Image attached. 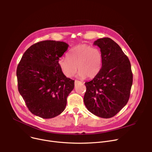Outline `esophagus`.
<instances>
[{
    "label": "esophagus",
    "mask_w": 152,
    "mask_h": 152,
    "mask_svg": "<svg viewBox=\"0 0 152 152\" xmlns=\"http://www.w3.org/2000/svg\"><path fill=\"white\" fill-rule=\"evenodd\" d=\"M81 83V82L77 81V80H75V84H77V83Z\"/></svg>",
    "instance_id": "34e87169"
}]
</instances>
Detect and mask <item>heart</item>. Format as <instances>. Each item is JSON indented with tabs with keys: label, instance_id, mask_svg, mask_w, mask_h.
Segmentation results:
<instances>
[{
	"label": "heart",
	"instance_id": "b5f03b06",
	"mask_svg": "<svg viewBox=\"0 0 152 152\" xmlns=\"http://www.w3.org/2000/svg\"><path fill=\"white\" fill-rule=\"evenodd\" d=\"M102 60V54L98 48L79 44L71 50L67 58H60L58 65L61 73L67 77H73L77 68L79 77L91 78L99 73Z\"/></svg>",
	"mask_w": 152,
	"mask_h": 152
}]
</instances>
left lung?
<instances>
[{
	"mask_svg": "<svg viewBox=\"0 0 152 152\" xmlns=\"http://www.w3.org/2000/svg\"><path fill=\"white\" fill-rule=\"evenodd\" d=\"M102 54L99 73L85 83L84 104L91 113L103 118L114 116L127 103L132 84L129 58L112 39L104 37L94 42Z\"/></svg>",
	"mask_w": 152,
	"mask_h": 152,
	"instance_id": "obj_1",
	"label": "left lung"
}]
</instances>
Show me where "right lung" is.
<instances>
[{"mask_svg":"<svg viewBox=\"0 0 152 152\" xmlns=\"http://www.w3.org/2000/svg\"><path fill=\"white\" fill-rule=\"evenodd\" d=\"M68 47L64 42L44 41L31 45L22 56L17 69L18 91L36 116L52 118L65 109L75 81L61 73L58 61Z\"/></svg>","mask_w":152,"mask_h":152,"instance_id":"1","label":"right lung"}]
</instances>
